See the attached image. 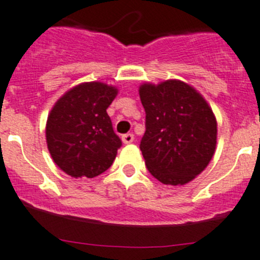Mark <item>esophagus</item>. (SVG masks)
Here are the masks:
<instances>
[{"label": "esophagus", "instance_id": "obj_1", "mask_svg": "<svg viewBox=\"0 0 260 260\" xmlns=\"http://www.w3.org/2000/svg\"><path fill=\"white\" fill-rule=\"evenodd\" d=\"M133 140H135V136H133V133H127V135L122 136V141H123V144H125V145L132 144Z\"/></svg>", "mask_w": 260, "mask_h": 260}]
</instances>
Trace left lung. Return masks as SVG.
<instances>
[{
  "label": "left lung",
  "mask_w": 260,
  "mask_h": 260,
  "mask_svg": "<svg viewBox=\"0 0 260 260\" xmlns=\"http://www.w3.org/2000/svg\"><path fill=\"white\" fill-rule=\"evenodd\" d=\"M146 131L140 144L150 173L164 185H186L207 168L217 146V120L190 84L168 79L140 86Z\"/></svg>",
  "instance_id": "1"
}]
</instances>
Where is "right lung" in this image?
I'll use <instances>...</instances> for the list:
<instances>
[{
  "mask_svg": "<svg viewBox=\"0 0 260 260\" xmlns=\"http://www.w3.org/2000/svg\"><path fill=\"white\" fill-rule=\"evenodd\" d=\"M118 88L86 82L65 92L51 109L46 141L55 164L74 178H93L110 168L122 146L106 113Z\"/></svg>",
  "mask_w": 260,
  "mask_h": 260,
  "instance_id": "1",
  "label": "right lung"
}]
</instances>
